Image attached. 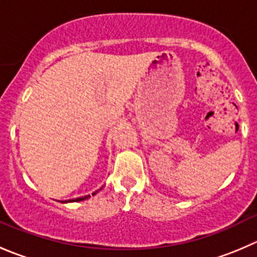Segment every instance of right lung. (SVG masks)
<instances>
[{
    "mask_svg": "<svg viewBox=\"0 0 257 257\" xmlns=\"http://www.w3.org/2000/svg\"><path fill=\"white\" fill-rule=\"evenodd\" d=\"M102 189V188H101ZM97 192H98V190H97ZM97 192H94L93 193V195L96 194ZM90 195H84V197H80V198H75V199H72V200H69V202H79V200H84V199H88V198H89ZM65 202H67V200H65Z\"/></svg>",
    "mask_w": 257,
    "mask_h": 257,
    "instance_id": "add662e5",
    "label": "right lung"
}]
</instances>
